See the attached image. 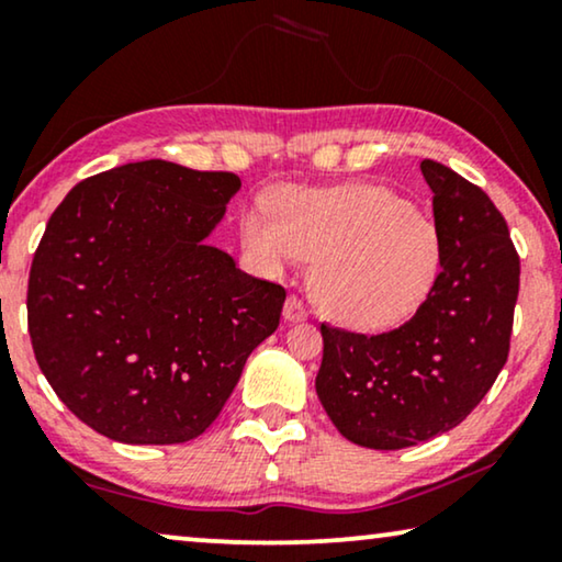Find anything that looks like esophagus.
I'll return each instance as SVG.
<instances>
[{"mask_svg":"<svg viewBox=\"0 0 562 562\" xmlns=\"http://www.w3.org/2000/svg\"><path fill=\"white\" fill-rule=\"evenodd\" d=\"M306 317H310V310H306L302 299L289 296L286 304H283V319H286V322H304Z\"/></svg>","mask_w":562,"mask_h":562,"instance_id":"esophagus-1","label":"esophagus"}]
</instances>
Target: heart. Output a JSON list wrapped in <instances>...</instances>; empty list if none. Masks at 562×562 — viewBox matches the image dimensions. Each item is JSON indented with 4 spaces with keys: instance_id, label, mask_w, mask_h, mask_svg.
<instances>
[{
    "instance_id": "b5f03b06",
    "label": "heart",
    "mask_w": 562,
    "mask_h": 562,
    "mask_svg": "<svg viewBox=\"0 0 562 562\" xmlns=\"http://www.w3.org/2000/svg\"><path fill=\"white\" fill-rule=\"evenodd\" d=\"M240 240L268 273L314 260L312 291L345 327L379 333L425 304L442 271V235L409 199L379 183L283 189L248 206Z\"/></svg>"
}]
</instances>
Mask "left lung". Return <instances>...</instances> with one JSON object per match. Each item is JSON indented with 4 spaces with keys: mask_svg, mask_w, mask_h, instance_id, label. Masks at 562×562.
<instances>
[{
    "mask_svg": "<svg viewBox=\"0 0 562 562\" xmlns=\"http://www.w3.org/2000/svg\"><path fill=\"white\" fill-rule=\"evenodd\" d=\"M442 235V271L425 304L381 335L322 325L317 396L350 442L402 450L458 427L509 358L519 256L488 194L422 160Z\"/></svg>",
    "mask_w": 562,
    "mask_h": 562,
    "instance_id": "left-lung-1",
    "label": "left lung"
}]
</instances>
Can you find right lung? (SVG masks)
Masks as SVG:
<instances>
[{"mask_svg": "<svg viewBox=\"0 0 562 562\" xmlns=\"http://www.w3.org/2000/svg\"><path fill=\"white\" fill-rule=\"evenodd\" d=\"M240 179L140 160L97 173L50 214L27 281L35 360L83 425L127 445L194 440L286 291L206 243Z\"/></svg>", "mask_w": 562, "mask_h": 562, "instance_id": "1", "label": "right lung"}]
</instances>
